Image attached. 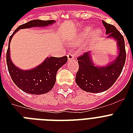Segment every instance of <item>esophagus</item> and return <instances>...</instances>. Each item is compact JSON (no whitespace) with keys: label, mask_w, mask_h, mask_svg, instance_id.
<instances>
[{"label":"esophagus","mask_w":133,"mask_h":133,"mask_svg":"<svg viewBox=\"0 0 133 133\" xmlns=\"http://www.w3.org/2000/svg\"><path fill=\"white\" fill-rule=\"evenodd\" d=\"M67 56H68V58L69 61L72 60V59H74V58H75V54H73L72 52H68V54H67Z\"/></svg>","instance_id":"obj_1"}]
</instances>
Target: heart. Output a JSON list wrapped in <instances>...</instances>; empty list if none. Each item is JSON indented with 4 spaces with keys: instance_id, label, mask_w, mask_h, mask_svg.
I'll list each match as a JSON object with an SVG mask.
<instances>
[{
    "instance_id": "obj_1",
    "label": "heart",
    "mask_w": 133,
    "mask_h": 133,
    "mask_svg": "<svg viewBox=\"0 0 133 133\" xmlns=\"http://www.w3.org/2000/svg\"><path fill=\"white\" fill-rule=\"evenodd\" d=\"M91 28H85L83 30V31L80 33L78 37H77V41L78 42H81L84 41L86 38H88L89 35L90 34ZM101 34V32L100 30H95L92 33V36L93 38H97L100 36Z\"/></svg>"
}]
</instances>
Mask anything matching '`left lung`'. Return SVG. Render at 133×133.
<instances>
[{
	"instance_id": "8db88e82",
	"label": "left lung",
	"mask_w": 133,
	"mask_h": 133,
	"mask_svg": "<svg viewBox=\"0 0 133 133\" xmlns=\"http://www.w3.org/2000/svg\"><path fill=\"white\" fill-rule=\"evenodd\" d=\"M102 23L106 30V34H108L107 38H113L117 41L119 54L113 62L104 67L95 66L89 52L77 58L79 68L75 81L80 88L88 92H102L109 89L119 77L126 62L124 36L114 25L103 21Z\"/></svg>"
}]
</instances>
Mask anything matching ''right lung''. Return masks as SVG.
<instances>
[{"mask_svg": "<svg viewBox=\"0 0 133 133\" xmlns=\"http://www.w3.org/2000/svg\"><path fill=\"white\" fill-rule=\"evenodd\" d=\"M55 21L33 20L18 27L9 39V45L6 54L7 68L12 81L17 87L26 93L41 95L48 92L54 87L56 82V72L63 65L68 61L66 56L63 57L50 56L38 66L29 70H22L13 64L9 54L10 41L16 32L21 29L33 27H46L54 23Z\"/></svg>", "mask_w": 133, "mask_h": 133, "instance_id": "1", "label": "right lung"}]
</instances>
